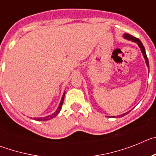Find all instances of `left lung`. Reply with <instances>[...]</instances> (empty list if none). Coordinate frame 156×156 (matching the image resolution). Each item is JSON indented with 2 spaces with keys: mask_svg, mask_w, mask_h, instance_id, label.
Wrapping results in <instances>:
<instances>
[{
  "mask_svg": "<svg viewBox=\"0 0 156 156\" xmlns=\"http://www.w3.org/2000/svg\"><path fill=\"white\" fill-rule=\"evenodd\" d=\"M123 38H124V39H126V40H128V41H132V42H134V43H136V44H137L138 47L140 48V51H141V52H142V55H143V56H144V58L145 59L146 65H147V66H148V67H149V62H148V58H147V55H146L145 49H144V47L143 46L141 41H140L139 39H137V38H136V37H133L132 35H129V34H123ZM148 71H149V70H148ZM128 112H126V113H123V114H122V115H118L117 117L124 116V115H126Z\"/></svg>",
  "mask_w": 156,
  "mask_h": 156,
  "instance_id": "1",
  "label": "left lung"
}]
</instances>
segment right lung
I'll use <instances>...</instances> for the list:
<instances>
[{"label": "right lung", "instance_id": "1", "mask_svg": "<svg viewBox=\"0 0 156 156\" xmlns=\"http://www.w3.org/2000/svg\"><path fill=\"white\" fill-rule=\"evenodd\" d=\"M65 94H66V92H64V93H63V95H62V97L61 101H60V103H59L58 107L57 110H56V111L54 113H52L51 115H48V116H45V117L34 118V119H35V120H37V121H46V120H50V119H53V118H55V116H57V115H58L59 112H60V110H61L62 106V105H63V101H64Z\"/></svg>", "mask_w": 156, "mask_h": 156}]
</instances>
